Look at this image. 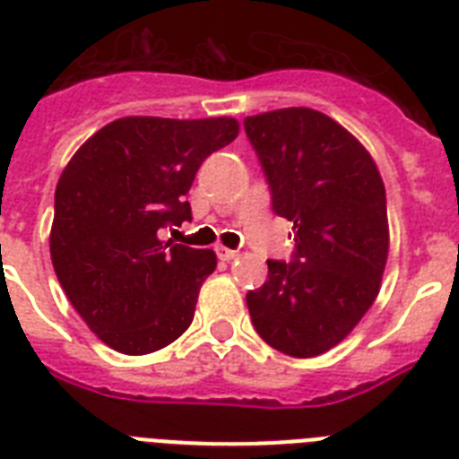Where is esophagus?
Here are the masks:
<instances>
[{
    "mask_svg": "<svg viewBox=\"0 0 459 459\" xmlns=\"http://www.w3.org/2000/svg\"><path fill=\"white\" fill-rule=\"evenodd\" d=\"M217 256L221 261H233L238 256V252L236 249H229V247H221V245H219L217 247Z\"/></svg>",
    "mask_w": 459,
    "mask_h": 459,
    "instance_id": "1",
    "label": "esophagus"
}]
</instances>
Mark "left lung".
I'll list each match as a JSON object with an SVG mask.
<instances>
[{
	"mask_svg": "<svg viewBox=\"0 0 459 459\" xmlns=\"http://www.w3.org/2000/svg\"><path fill=\"white\" fill-rule=\"evenodd\" d=\"M273 212L294 223V254L268 261L247 294L252 325L289 357H317L348 336L380 291L390 230L380 172L359 140L307 107L245 118Z\"/></svg>",
	"mask_w": 459,
	"mask_h": 459,
	"instance_id": "left-lung-1",
	"label": "left lung"
}]
</instances>
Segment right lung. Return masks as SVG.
Here are the masks:
<instances>
[{"label":"right lung","instance_id":"obj_1","mask_svg":"<svg viewBox=\"0 0 459 459\" xmlns=\"http://www.w3.org/2000/svg\"><path fill=\"white\" fill-rule=\"evenodd\" d=\"M236 118L126 117L83 142L56 186L51 261L69 303L111 350L149 354L194 322L212 249L160 240L191 219L186 194Z\"/></svg>","mask_w":459,"mask_h":459}]
</instances>
